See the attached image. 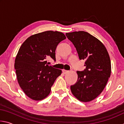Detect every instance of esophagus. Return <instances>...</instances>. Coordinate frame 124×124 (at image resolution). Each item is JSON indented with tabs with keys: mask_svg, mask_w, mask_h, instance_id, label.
Segmentation results:
<instances>
[{
	"mask_svg": "<svg viewBox=\"0 0 124 124\" xmlns=\"http://www.w3.org/2000/svg\"><path fill=\"white\" fill-rule=\"evenodd\" d=\"M62 72L63 73H64V74H66V73H68L69 72V70H62Z\"/></svg>",
	"mask_w": 124,
	"mask_h": 124,
	"instance_id": "obj_1",
	"label": "esophagus"
}]
</instances>
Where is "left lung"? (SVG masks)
<instances>
[{"mask_svg":"<svg viewBox=\"0 0 124 124\" xmlns=\"http://www.w3.org/2000/svg\"><path fill=\"white\" fill-rule=\"evenodd\" d=\"M66 35L76 48L79 59L85 60L86 69L77 72L78 80L70 86L71 91L80 101H91L101 93L110 76L109 55L102 42L89 33L79 31Z\"/></svg>","mask_w":124,"mask_h":124,"instance_id":"8db88e82","label":"left lung"}]
</instances>
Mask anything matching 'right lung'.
<instances>
[{"instance_id": "add662e5", "label": "right lung", "mask_w": 124, "mask_h": 124, "mask_svg": "<svg viewBox=\"0 0 124 124\" xmlns=\"http://www.w3.org/2000/svg\"><path fill=\"white\" fill-rule=\"evenodd\" d=\"M66 38L57 31H48L31 35L21 46L15 61L18 83L31 99L40 101L49 95L51 87L62 70L47 64L46 59L54 61L57 45Z\"/></svg>"}]
</instances>
